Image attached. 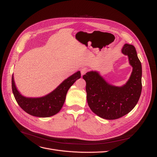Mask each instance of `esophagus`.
<instances>
[{
	"label": "esophagus",
	"mask_w": 157,
	"mask_h": 157,
	"mask_svg": "<svg viewBox=\"0 0 157 157\" xmlns=\"http://www.w3.org/2000/svg\"><path fill=\"white\" fill-rule=\"evenodd\" d=\"M88 71V68L86 67H83L81 69V71H80V72H81V74L83 75H84L85 73H86Z\"/></svg>",
	"instance_id": "esophagus-1"
}]
</instances>
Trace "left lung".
<instances>
[{
    "instance_id": "left-lung-1",
    "label": "left lung",
    "mask_w": 157,
    "mask_h": 157,
    "mask_svg": "<svg viewBox=\"0 0 157 157\" xmlns=\"http://www.w3.org/2000/svg\"><path fill=\"white\" fill-rule=\"evenodd\" d=\"M122 52L128 56L133 67L129 80L122 86L109 84L96 71L88 72L82 77L86 82L87 102L90 109L107 120L117 119L130 113L141 93V63L135 47L125 44Z\"/></svg>"
}]
</instances>
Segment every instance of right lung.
Wrapping results in <instances>:
<instances>
[{
	"label": "right lung",
	"instance_id": "obj_1",
	"mask_svg": "<svg viewBox=\"0 0 157 157\" xmlns=\"http://www.w3.org/2000/svg\"><path fill=\"white\" fill-rule=\"evenodd\" d=\"M80 72L75 73L61 83L53 92L41 98H26L17 90L13 77H12V88L18 105L29 115L37 117H49L58 113L62 108L68 90L77 79Z\"/></svg>",
	"mask_w": 157,
	"mask_h": 157
}]
</instances>
